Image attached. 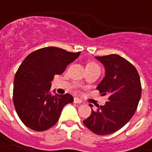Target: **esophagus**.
<instances>
[{
    "instance_id": "34e87169",
    "label": "esophagus",
    "mask_w": 152,
    "mask_h": 152,
    "mask_svg": "<svg viewBox=\"0 0 152 152\" xmlns=\"http://www.w3.org/2000/svg\"><path fill=\"white\" fill-rule=\"evenodd\" d=\"M74 102H76V103H81L82 101L80 99H78V98H75V99H74Z\"/></svg>"
}]
</instances>
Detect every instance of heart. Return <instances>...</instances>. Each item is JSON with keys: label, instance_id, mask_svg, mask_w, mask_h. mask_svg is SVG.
I'll use <instances>...</instances> for the list:
<instances>
[{"label": "heart", "instance_id": "heart-1", "mask_svg": "<svg viewBox=\"0 0 152 152\" xmlns=\"http://www.w3.org/2000/svg\"><path fill=\"white\" fill-rule=\"evenodd\" d=\"M86 67H99V65L95 63H87Z\"/></svg>", "mask_w": 152, "mask_h": 152}]
</instances>
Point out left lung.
<instances>
[{
  "mask_svg": "<svg viewBox=\"0 0 152 152\" xmlns=\"http://www.w3.org/2000/svg\"><path fill=\"white\" fill-rule=\"evenodd\" d=\"M95 58L105 66V76L97 89L108 101L97 105L83 123L94 134L108 135L124 127L136 112L142 94L140 77L135 66L118 54Z\"/></svg>",
  "mask_w": 152,
  "mask_h": 152,
  "instance_id": "left-lung-1",
  "label": "left lung"
}]
</instances>
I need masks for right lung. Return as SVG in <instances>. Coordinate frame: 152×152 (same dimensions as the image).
<instances>
[{
  "mask_svg": "<svg viewBox=\"0 0 152 152\" xmlns=\"http://www.w3.org/2000/svg\"><path fill=\"white\" fill-rule=\"evenodd\" d=\"M58 47L35 50L26 57L15 74L13 100L22 122L35 131L50 129L59 119L64 106L73 102L69 94L50 93L51 81L79 57Z\"/></svg>",
  "mask_w": 152,
  "mask_h": 152,
  "instance_id": "add662e5",
  "label": "right lung"
}]
</instances>
